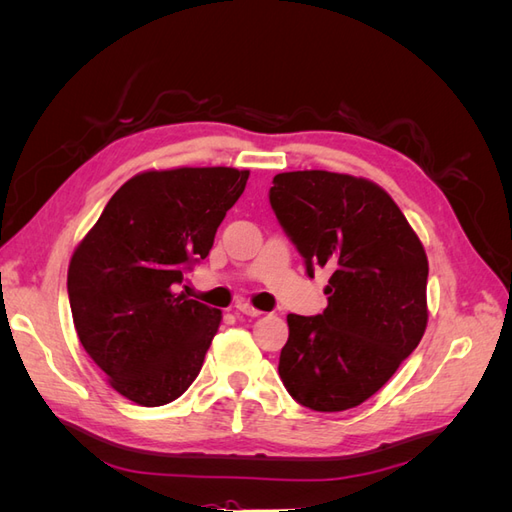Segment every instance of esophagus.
Returning <instances> with one entry per match:
<instances>
[{
  "label": "esophagus",
  "mask_w": 512,
  "mask_h": 512,
  "mask_svg": "<svg viewBox=\"0 0 512 512\" xmlns=\"http://www.w3.org/2000/svg\"><path fill=\"white\" fill-rule=\"evenodd\" d=\"M237 307V312H241V314H245V316H250V318H258L262 312H260V309H256V307H252L250 303H247V301H241V303H237L235 305Z\"/></svg>",
  "instance_id": "esophagus-1"
}]
</instances>
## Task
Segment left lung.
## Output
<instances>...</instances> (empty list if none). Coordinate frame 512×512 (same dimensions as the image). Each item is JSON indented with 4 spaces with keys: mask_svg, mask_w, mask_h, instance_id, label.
Listing matches in <instances>:
<instances>
[{
    "mask_svg": "<svg viewBox=\"0 0 512 512\" xmlns=\"http://www.w3.org/2000/svg\"><path fill=\"white\" fill-rule=\"evenodd\" d=\"M269 203L314 277L333 275L318 316L288 314L280 378L301 406L342 412L389 382L427 327L429 265L380 185L327 170L273 177Z\"/></svg>",
    "mask_w": 512,
    "mask_h": 512,
    "instance_id": "1",
    "label": "left lung"
}]
</instances>
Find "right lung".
Returning <instances> with one entry per match:
<instances>
[{"mask_svg": "<svg viewBox=\"0 0 512 512\" xmlns=\"http://www.w3.org/2000/svg\"><path fill=\"white\" fill-rule=\"evenodd\" d=\"M247 177L226 166L136 175L72 254L76 333L113 389L138 406L170 404L203 367L222 312L175 290L209 256Z\"/></svg>", "mask_w": 512, "mask_h": 512, "instance_id": "1", "label": "right lung"}]
</instances>
